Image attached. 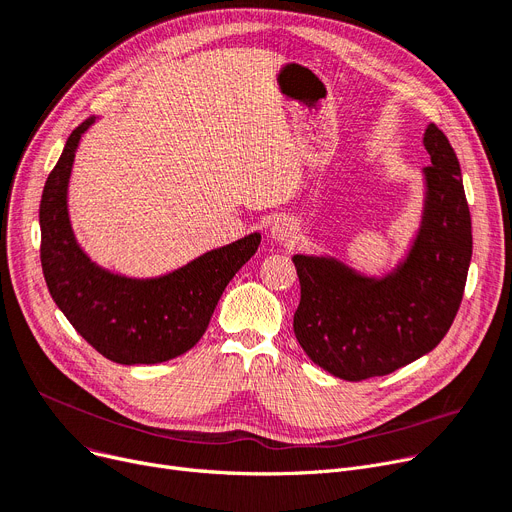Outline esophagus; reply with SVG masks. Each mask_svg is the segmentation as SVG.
I'll use <instances>...</instances> for the list:
<instances>
[{"instance_id":"obj_1","label":"esophagus","mask_w":512,"mask_h":512,"mask_svg":"<svg viewBox=\"0 0 512 512\" xmlns=\"http://www.w3.org/2000/svg\"><path fill=\"white\" fill-rule=\"evenodd\" d=\"M272 236L278 240V242H290L294 236H297V232H294V224L286 218H280L272 224Z\"/></svg>"}]
</instances>
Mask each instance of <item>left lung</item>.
<instances>
[{"instance_id":"obj_1","label":"left lung","mask_w":512,"mask_h":512,"mask_svg":"<svg viewBox=\"0 0 512 512\" xmlns=\"http://www.w3.org/2000/svg\"><path fill=\"white\" fill-rule=\"evenodd\" d=\"M425 201L411 251L384 278L334 257L294 255L301 303L294 336L321 369L346 382L388 375L434 351L461 307L473 251L459 159L429 124Z\"/></svg>"}]
</instances>
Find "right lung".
<instances>
[{
  "mask_svg": "<svg viewBox=\"0 0 512 512\" xmlns=\"http://www.w3.org/2000/svg\"><path fill=\"white\" fill-rule=\"evenodd\" d=\"M85 120L66 141L39 207L41 267L51 299L97 353L120 365L164 363L201 340L224 288L257 251L253 232L159 278L107 272L80 249L68 215V182Z\"/></svg>",
  "mask_w": 512,
  "mask_h": 512,
  "instance_id": "right-lung-1",
  "label": "right lung"
}]
</instances>
